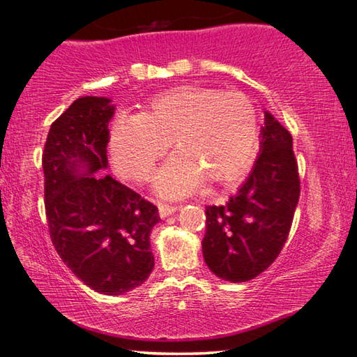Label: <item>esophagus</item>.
<instances>
[{
	"label": "esophagus",
	"instance_id": "obj_1",
	"mask_svg": "<svg viewBox=\"0 0 357 357\" xmlns=\"http://www.w3.org/2000/svg\"><path fill=\"white\" fill-rule=\"evenodd\" d=\"M178 208H180V206H167V204H160V206H158V213H160L161 218H166V217H169V215L177 212Z\"/></svg>",
	"mask_w": 357,
	"mask_h": 357
}]
</instances>
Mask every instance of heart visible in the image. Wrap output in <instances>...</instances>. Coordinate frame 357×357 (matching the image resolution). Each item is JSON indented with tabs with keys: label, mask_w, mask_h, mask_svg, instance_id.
I'll return each mask as SVG.
<instances>
[{
	"label": "heart",
	"mask_w": 357,
	"mask_h": 357,
	"mask_svg": "<svg viewBox=\"0 0 357 357\" xmlns=\"http://www.w3.org/2000/svg\"><path fill=\"white\" fill-rule=\"evenodd\" d=\"M171 142L177 151L156 174L153 188L178 197L206 180L229 186L250 171L258 147V119L237 91L177 86L151 96L137 116L115 120L109 151L121 177L147 180Z\"/></svg>",
	"instance_id": "heart-1"
}]
</instances>
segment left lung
Instances as JSON below:
<instances>
[{
	"label": "left lung",
	"mask_w": 357,
	"mask_h": 357,
	"mask_svg": "<svg viewBox=\"0 0 357 357\" xmlns=\"http://www.w3.org/2000/svg\"><path fill=\"white\" fill-rule=\"evenodd\" d=\"M299 195L293 137L266 110L253 171L225 206L206 208L202 255L210 271L231 283L264 272L288 238Z\"/></svg>",
	"instance_id": "1"
}]
</instances>
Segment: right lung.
I'll list each match as a JSON object with an SVG mask.
<instances>
[{
    "label": "right lung",
    "mask_w": 357,
    "mask_h": 357,
    "mask_svg": "<svg viewBox=\"0 0 357 357\" xmlns=\"http://www.w3.org/2000/svg\"><path fill=\"white\" fill-rule=\"evenodd\" d=\"M104 96L75 99L52 123L43 153L45 215L56 253L99 294L120 296L153 271L150 234L158 208L106 171L109 121Z\"/></svg>",
    "instance_id": "obj_1"
}]
</instances>
